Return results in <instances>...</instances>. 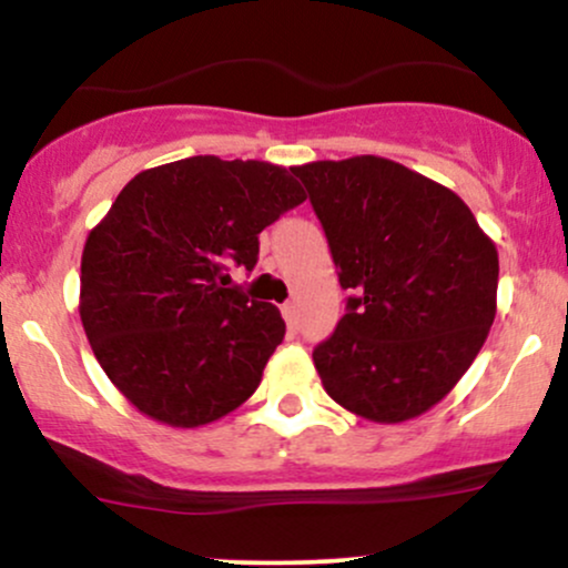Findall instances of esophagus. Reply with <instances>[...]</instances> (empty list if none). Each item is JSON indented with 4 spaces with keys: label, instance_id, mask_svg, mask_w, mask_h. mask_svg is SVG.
Instances as JSON below:
<instances>
[{
    "label": "esophagus",
    "instance_id": "obj_1",
    "mask_svg": "<svg viewBox=\"0 0 568 568\" xmlns=\"http://www.w3.org/2000/svg\"><path fill=\"white\" fill-rule=\"evenodd\" d=\"M283 317H285V323H288L291 331L298 328V310H296V304H293V302L283 304Z\"/></svg>",
    "mask_w": 568,
    "mask_h": 568
}]
</instances>
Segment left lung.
I'll list each match as a JSON object with an SVG mask.
<instances>
[{"mask_svg": "<svg viewBox=\"0 0 568 568\" xmlns=\"http://www.w3.org/2000/svg\"><path fill=\"white\" fill-rule=\"evenodd\" d=\"M328 237L347 315L312 352L325 393L395 425L440 403L497 315V245L459 194L374 154L293 168Z\"/></svg>", "mask_w": 568, "mask_h": 568, "instance_id": "obj_1", "label": "left lung"}]
</instances>
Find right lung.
<instances>
[{"label":"right lung","mask_w":568,"mask_h":568,"mask_svg":"<svg viewBox=\"0 0 568 568\" xmlns=\"http://www.w3.org/2000/svg\"><path fill=\"white\" fill-rule=\"evenodd\" d=\"M306 200L283 165L186 158L141 171L82 251L80 317L95 361L149 419L200 427L256 393L280 310L232 285L258 234Z\"/></svg>","instance_id":"obj_1"}]
</instances>
